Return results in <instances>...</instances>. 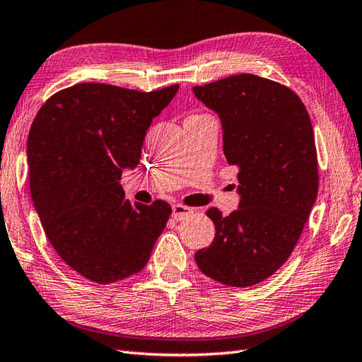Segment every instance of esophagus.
I'll use <instances>...</instances> for the list:
<instances>
[{
  "instance_id": "1",
  "label": "esophagus",
  "mask_w": 362,
  "mask_h": 362,
  "mask_svg": "<svg viewBox=\"0 0 362 362\" xmlns=\"http://www.w3.org/2000/svg\"><path fill=\"white\" fill-rule=\"evenodd\" d=\"M193 211H194V209H191V206H187V205H183V204H175L173 206V218L175 221H182V219L188 218Z\"/></svg>"
}]
</instances>
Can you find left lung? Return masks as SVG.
Segmentation results:
<instances>
[{
  "label": "left lung",
  "instance_id": "obj_1",
  "mask_svg": "<svg viewBox=\"0 0 362 362\" xmlns=\"http://www.w3.org/2000/svg\"><path fill=\"white\" fill-rule=\"evenodd\" d=\"M216 112L224 153L238 168L240 209L206 211L216 235L196 252L199 269L227 286L261 283L286 263L317 197L319 171L306 107L286 86L235 74L193 88Z\"/></svg>",
  "mask_w": 362,
  "mask_h": 362
}]
</instances>
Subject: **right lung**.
I'll return each instance as SVG.
<instances>
[{"mask_svg": "<svg viewBox=\"0 0 362 362\" xmlns=\"http://www.w3.org/2000/svg\"><path fill=\"white\" fill-rule=\"evenodd\" d=\"M177 90L76 83L35 115L30 196L54 250L87 280L109 284L140 272L166 227L171 205L130 204L119 180L122 169L138 165L146 130Z\"/></svg>", "mask_w": 362, "mask_h": 362, "instance_id": "1", "label": "right lung"}]
</instances>
